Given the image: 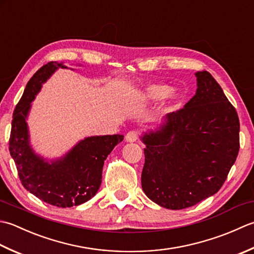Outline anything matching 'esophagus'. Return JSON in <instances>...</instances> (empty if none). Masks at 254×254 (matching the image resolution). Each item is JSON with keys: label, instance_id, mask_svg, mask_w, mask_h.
<instances>
[{"label": "esophagus", "instance_id": "esophagus-1", "mask_svg": "<svg viewBox=\"0 0 254 254\" xmlns=\"http://www.w3.org/2000/svg\"><path fill=\"white\" fill-rule=\"evenodd\" d=\"M137 138H138L137 131H129V132L126 134V137H125L127 142H134V141L137 140Z\"/></svg>", "mask_w": 254, "mask_h": 254}]
</instances>
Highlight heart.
Masks as SVG:
<instances>
[{
  "label": "heart",
  "instance_id": "1",
  "mask_svg": "<svg viewBox=\"0 0 254 254\" xmlns=\"http://www.w3.org/2000/svg\"><path fill=\"white\" fill-rule=\"evenodd\" d=\"M141 95L147 101H157L159 98L165 102H173L177 98V92L168 89L167 85L152 83L143 87Z\"/></svg>",
  "mask_w": 254,
  "mask_h": 254
}]
</instances>
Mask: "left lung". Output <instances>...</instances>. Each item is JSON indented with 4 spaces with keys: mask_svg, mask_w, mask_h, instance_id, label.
Returning a JSON list of instances; mask_svg holds the SVG:
<instances>
[{
    "mask_svg": "<svg viewBox=\"0 0 254 254\" xmlns=\"http://www.w3.org/2000/svg\"><path fill=\"white\" fill-rule=\"evenodd\" d=\"M195 76L196 93L182 110L140 137L142 190L168 209L188 208L218 192L240 148L235 107L209 72Z\"/></svg>",
    "mask_w": 254,
    "mask_h": 254,
    "instance_id": "left-lung-1",
    "label": "left lung"
}]
</instances>
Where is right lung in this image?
<instances>
[{"label":"right lung","instance_id":"add662e5","mask_svg":"<svg viewBox=\"0 0 254 254\" xmlns=\"http://www.w3.org/2000/svg\"><path fill=\"white\" fill-rule=\"evenodd\" d=\"M59 68L69 69L64 62L51 61L28 81L13 114L9 153L16 164L20 182L29 193L50 205L65 208L83 204L97 193L104 161L124 136L86 137L56 159L44 158L35 151L27 125L32 102Z\"/></svg>","mask_w":254,"mask_h":254}]
</instances>
